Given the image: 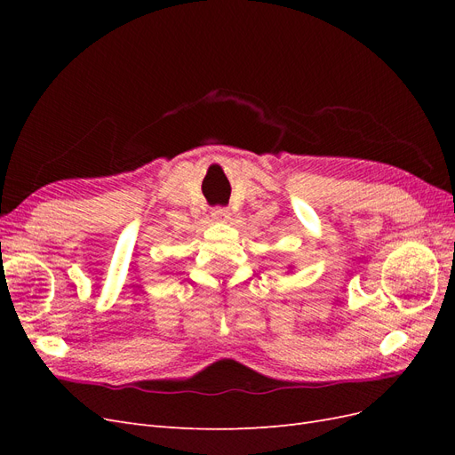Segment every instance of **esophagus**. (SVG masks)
<instances>
[{
    "mask_svg": "<svg viewBox=\"0 0 455 455\" xmlns=\"http://www.w3.org/2000/svg\"><path fill=\"white\" fill-rule=\"evenodd\" d=\"M229 216V211L226 209V206H216V209H212V218L216 220H224Z\"/></svg>",
    "mask_w": 455,
    "mask_h": 455,
    "instance_id": "34e87169",
    "label": "esophagus"
}]
</instances>
